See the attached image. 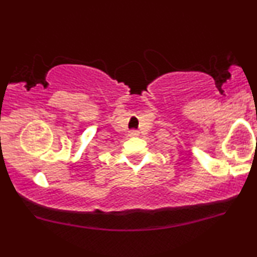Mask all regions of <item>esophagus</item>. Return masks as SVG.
I'll list each match as a JSON object with an SVG mask.
<instances>
[{"label": "esophagus", "instance_id": "1", "mask_svg": "<svg viewBox=\"0 0 257 257\" xmlns=\"http://www.w3.org/2000/svg\"><path fill=\"white\" fill-rule=\"evenodd\" d=\"M137 135H139L138 131H132L131 133H129V137H137Z\"/></svg>", "mask_w": 257, "mask_h": 257}]
</instances>
